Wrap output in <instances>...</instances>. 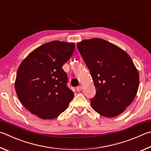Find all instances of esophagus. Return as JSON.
Here are the masks:
<instances>
[{"instance_id": "34e87169", "label": "esophagus", "mask_w": 151, "mask_h": 151, "mask_svg": "<svg viewBox=\"0 0 151 151\" xmlns=\"http://www.w3.org/2000/svg\"><path fill=\"white\" fill-rule=\"evenodd\" d=\"M81 89H82V86H81L77 87V91H81Z\"/></svg>"}]
</instances>
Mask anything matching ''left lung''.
<instances>
[{
  "label": "left lung",
  "mask_w": 151,
  "mask_h": 151,
  "mask_svg": "<svg viewBox=\"0 0 151 151\" xmlns=\"http://www.w3.org/2000/svg\"><path fill=\"white\" fill-rule=\"evenodd\" d=\"M77 46L96 89L91 107L105 117L120 115L139 88V75L133 60L124 50L101 38L84 40Z\"/></svg>",
  "instance_id": "8db88e82"
}]
</instances>
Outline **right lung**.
<instances>
[{"mask_svg": "<svg viewBox=\"0 0 151 151\" xmlns=\"http://www.w3.org/2000/svg\"><path fill=\"white\" fill-rule=\"evenodd\" d=\"M75 44L52 41L39 46L20 63L15 90L20 102L32 114L52 119L64 111L74 97L67 86L62 66L70 59Z\"/></svg>", "mask_w": 151, "mask_h": 151, "instance_id": "add662e5", "label": "right lung"}]
</instances>
